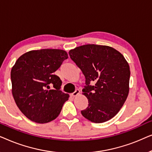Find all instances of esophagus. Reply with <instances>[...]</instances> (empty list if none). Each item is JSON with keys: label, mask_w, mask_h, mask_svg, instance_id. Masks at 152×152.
Segmentation results:
<instances>
[{"label": "esophagus", "mask_w": 152, "mask_h": 152, "mask_svg": "<svg viewBox=\"0 0 152 152\" xmlns=\"http://www.w3.org/2000/svg\"><path fill=\"white\" fill-rule=\"evenodd\" d=\"M80 90H78V89H77V90H75V91L74 93H72V94H71V96L72 97H76V96H77V95L80 94Z\"/></svg>", "instance_id": "34e87169"}]
</instances>
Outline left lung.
<instances>
[{
	"label": "left lung",
	"mask_w": 152,
	"mask_h": 152,
	"mask_svg": "<svg viewBox=\"0 0 152 152\" xmlns=\"http://www.w3.org/2000/svg\"><path fill=\"white\" fill-rule=\"evenodd\" d=\"M69 55L86 79L82 92L88 104L82 115L95 123L111 119L125 102L129 91L130 69L124 56L111 47L95 44L70 50Z\"/></svg>",
	"instance_id": "8db88e82"
}]
</instances>
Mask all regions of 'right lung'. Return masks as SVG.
Returning <instances> with one entry per match:
<instances>
[{
  "label": "right lung",
  "instance_id": "right-lung-1",
  "mask_svg": "<svg viewBox=\"0 0 152 152\" xmlns=\"http://www.w3.org/2000/svg\"><path fill=\"white\" fill-rule=\"evenodd\" d=\"M68 57L63 50L41 49L29 51L16 61L11 70L12 95L28 119L44 124L59 115L69 95L60 91L61 80L54 72Z\"/></svg>",
  "mask_w": 152,
  "mask_h": 152
}]
</instances>
